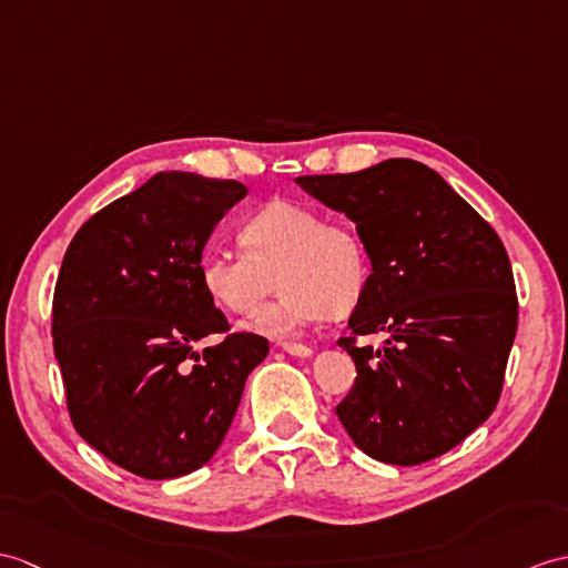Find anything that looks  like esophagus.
I'll return each mask as SVG.
<instances>
[{
	"label": "esophagus",
	"mask_w": 568,
	"mask_h": 568,
	"mask_svg": "<svg viewBox=\"0 0 568 568\" xmlns=\"http://www.w3.org/2000/svg\"><path fill=\"white\" fill-rule=\"evenodd\" d=\"M283 351L290 355H297V358H310L314 353V348L305 346V344H283Z\"/></svg>",
	"instance_id": "1"
}]
</instances>
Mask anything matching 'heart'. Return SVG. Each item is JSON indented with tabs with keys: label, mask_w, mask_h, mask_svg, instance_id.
<instances>
[{
	"label": "heart",
	"mask_w": 568,
	"mask_h": 568,
	"mask_svg": "<svg viewBox=\"0 0 568 568\" xmlns=\"http://www.w3.org/2000/svg\"><path fill=\"white\" fill-rule=\"evenodd\" d=\"M236 240L244 254L205 252L197 278L217 307L234 314L252 312L278 281L283 293L248 316L246 332L293 338L328 312L344 316L361 305L371 258L353 224L273 201L242 222Z\"/></svg>",
	"instance_id": "1"
}]
</instances>
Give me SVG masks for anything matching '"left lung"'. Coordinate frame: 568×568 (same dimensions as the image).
I'll use <instances>...</instances> for the list:
<instances>
[{
    "label": "left lung",
    "instance_id": "1",
    "mask_svg": "<svg viewBox=\"0 0 568 568\" xmlns=\"http://www.w3.org/2000/svg\"><path fill=\"white\" fill-rule=\"evenodd\" d=\"M295 181L355 222L373 263L351 336L338 338L358 373L336 406L341 424L387 465L412 467L453 450L491 416L504 389L518 328L504 242L414 160ZM377 331L390 334L382 349L354 344Z\"/></svg>",
    "mask_w": 568,
    "mask_h": 568
}]
</instances>
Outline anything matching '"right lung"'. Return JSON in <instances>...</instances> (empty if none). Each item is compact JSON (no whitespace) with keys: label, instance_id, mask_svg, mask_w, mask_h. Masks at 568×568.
<instances>
[{"label":"right lung","instance_id":"1","mask_svg":"<svg viewBox=\"0 0 568 568\" xmlns=\"http://www.w3.org/2000/svg\"><path fill=\"white\" fill-rule=\"evenodd\" d=\"M244 195L240 181L160 171L87 220L62 258L52 346L70 418L138 477L203 467L268 355L263 336L230 334L197 278L205 242ZM205 335L223 341L195 354Z\"/></svg>","mask_w":568,"mask_h":568}]
</instances>
